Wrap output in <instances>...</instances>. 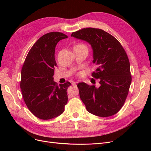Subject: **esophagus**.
I'll list each match as a JSON object with an SVG mask.
<instances>
[{
    "label": "esophagus",
    "mask_w": 151,
    "mask_h": 151,
    "mask_svg": "<svg viewBox=\"0 0 151 151\" xmlns=\"http://www.w3.org/2000/svg\"><path fill=\"white\" fill-rule=\"evenodd\" d=\"M76 83H76V82H73V83H72V86H76Z\"/></svg>",
    "instance_id": "1"
}]
</instances>
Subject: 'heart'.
I'll return each mask as SVG.
<instances>
[{
	"label": "heart",
	"mask_w": 151,
	"mask_h": 151,
	"mask_svg": "<svg viewBox=\"0 0 151 151\" xmlns=\"http://www.w3.org/2000/svg\"><path fill=\"white\" fill-rule=\"evenodd\" d=\"M81 47H86V45L83 43H77L76 45L74 48H81Z\"/></svg>",
	"instance_id": "b5f03b06"
}]
</instances>
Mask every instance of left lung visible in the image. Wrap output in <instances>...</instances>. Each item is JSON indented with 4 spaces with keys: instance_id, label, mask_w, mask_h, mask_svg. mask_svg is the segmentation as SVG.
I'll return each instance as SVG.
<instances>
[{
    "instance_id": "8db88e82",
    "label": "left lung",
    "mask_w": 151,
    "mask_h": 151,
    "mask_svg": "<svg viewBox=\"0 0 151 151\" xmlns=\"http://www.w3.org/2000/svg\"><path fill=\"white\" fill-rule=\"evenodd\" d=\"M73 37L88 42L93 50L92 73L100 86L77 84L80 98L88 111L101 117L115 115L122 108L132 82L129 58L121 43L107 32L93 28L73 32Z\"/></svg>"
}]
</instances>
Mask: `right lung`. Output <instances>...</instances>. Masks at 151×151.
<instances>
[{"mask_svg":"<svg viewBox=\"0 0 151 151\" xmlns=\"http://www.w3.org/2000/svg\"><path fill=\"white\" fill-rule=\"evenodd\" d=\"M68 38L60 32H50L40 37L27 55L21 70L20 88L29 111L42 120L61 115L68 101L67 81L59 86L53 81L57 63L55 49L59 41Z\"/></svg>","mask_w":151,"mask_h":151,"instance_id":"add662e5","label":"right lung"}]
</instances>
